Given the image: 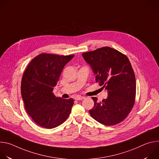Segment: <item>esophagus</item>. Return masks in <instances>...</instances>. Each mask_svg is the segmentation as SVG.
Wrapping results in <instances>:
<instances>
[{
  "label": "esophagus",
  "mask_w": 159,
  "mask_h": 159,
  "mask_svg": "<svg viewBox=\"0 0 159 159\" xmlns=\"http://www.w3.org/2000/svg\"><path fill=\"white\" fill-rule=\"evenodd\" d=\"M84 99H85V98L82 97V96H79V97L75 98V99L77 101H81V100H83Z\"/></svg>",
  "instance_id": "1"
}]
</instances>
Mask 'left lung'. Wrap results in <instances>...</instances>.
I'll return each instance as SVG.
<instances>
[{"label":"left lung","instance_id":"obj_1","mask_svg":"<svg viewBox=\"0 0 159 159\" xmlns=\"http://www.w3.org/2000/svg\"><path fill=\"white\" fill-rule=\"evenodd\" d=\"M82 57L108 96L101 102L92 98L94 106L89 110L90 116L106 126L118 124L126 118L134 103L136 80L129 60L107 47L84 53Z\"/></svg>","mask_w":159,"mask_h":159}]
</instances>
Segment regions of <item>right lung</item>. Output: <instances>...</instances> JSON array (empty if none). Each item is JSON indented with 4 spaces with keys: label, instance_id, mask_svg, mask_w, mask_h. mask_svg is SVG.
<instances>
[{
    "label": "right lung",
    "instance_id": "obj_1",
    "mask_svg": "<svg viewBox=\"0 0 159 159\" xmlns=\"http://www.w3.org/2000/svg\"><path fill=\"white\" fill-rule=\"evenodd\" d=\"M74 57L42 53L32 60L24 72L21 96L28 114L41 127L55 128L70 115L74 99L57 98L52 92L65 65Z\"/></svg>",
    "mask_w": 159,
    "mask_h": 159
}]
</instances>
